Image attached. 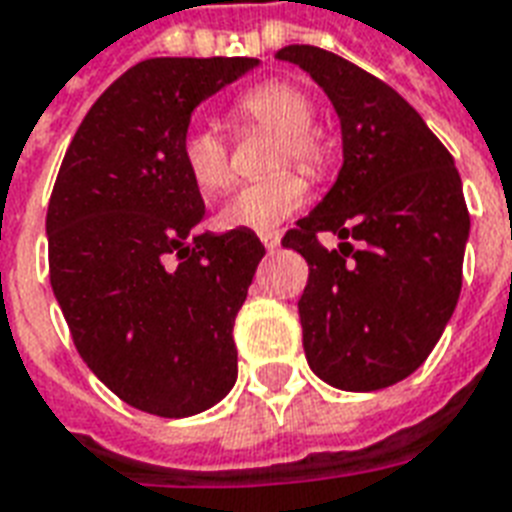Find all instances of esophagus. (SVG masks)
I'll use <instances>...</instances> for the list:
<instances>
[{
  "label": "esophagus",
  "instance_id": "34e87169",
  "mask_svg": "<svg viewBox=\"0 0 512 512\" xmlns=\"http://www.w3.org/2000/svg\"><path fill=\"white\" fill-rule=\"evenodd\" d=\"M259 240L264 243L267 251H277V248H280V235H277V232H261Z\"/></svg>",
  "mask_w": 512,
  "mask_h": 512
}]
</instances>
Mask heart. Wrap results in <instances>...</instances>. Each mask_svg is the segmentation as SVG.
<instances>
[{"label":"heart","mask_w":512,"mask_h":512,"mask_svg":"<svg viewBox=\"0 0 512 512\" xmlns=\"http://www.w3.org/2000/svg\"><path fill=\"white\" fill-rule=\"evenodd\" d=\"M232 117L243 128L275 130L277 144L272 168L288 162L310 176L328 170V149L315 133V104L299 85L288 79H267L248 87L232 104ZM181 160L202 194H219L232 184V157L227 138L208 125H192L181 138ZM307 202V181L296 170H277L272 176L240 186L221 208L219 221L227 229L269 232L291 219Z\"/></svg>","instance_id":"heart-1"}]
</instances>
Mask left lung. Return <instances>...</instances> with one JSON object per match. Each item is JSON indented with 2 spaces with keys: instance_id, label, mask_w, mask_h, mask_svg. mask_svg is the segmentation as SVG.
<instances>
[{
  "instance_id": "left-lung-1",
  "label": "left lung",
  "mask_w": 512,
  "mask_h": 512,
  "mask_svg": "<svg viewBox=\"0 0 512 512\" xmlns=\"http://www.w3.org/2000/svg\"><path fill=\"white\" fill-rule=\"evenodd\" d=\"M277 58L307 71L342 120L336 184L283 237L310 264L304 355L336 390H382L425 363L457 307L470 232L462 181L449 149L382 79L312 45ZM323 231L345 240L339 252L322 248Z\"/></svg>"
}]
</instances>
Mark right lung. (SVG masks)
Instances as JSON below:
<instances>
[{"mask_svg":"<svg viewBox=\"0 0 512 512\" xmlns=\"http://www.w3.org/2000/svg\"><path fill=\"white\" fill-rule=\"evenodd\" d=\"M256 63H136L90 106L50 194V285L74 347L117 398L154 417L200 414L237 379L232 328L264 245L251 229L202 232L181 138L194 106Z\"/></svg>","mask_w":512,"mask_h":512,"instance_id":"1","label":"right lung"}]
</instances>
